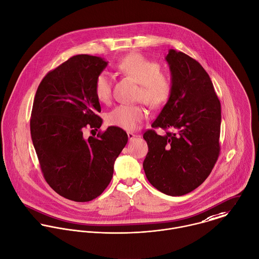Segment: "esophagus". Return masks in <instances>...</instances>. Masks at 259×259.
I'll return each instance as SVG.
<instances>
[{"instance_id":"esophagus-1","label":"esophagus","mask_w":259,"mask_h":259,"mask_svg":"<svg viewBox=\"0 0 259 259\" xmlns=\"http://www.w3.org/2000/svg\"><path fill=\"white\" fill-rule=\"evenodd\" d=\"M127 137H128V140H130V141H133V140H134V139H135L137 136H136L134 133H131V132H128V133H127Z\"/></svg>"}]
</instances>
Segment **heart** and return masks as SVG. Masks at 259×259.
<instances>
[{"label":"heart","mask_w":259,"mask_h":259,"mask_svg":"<svg viewBox=\"0 0 259 259\" xmlns=\"http://www.w3.org/2000/svg\"><path fill=\"white\" fill-rule=\"evenodd\" d=\"M117 68L122 73L132 76L141 89L138 98L151 107L165 104L172 92V81L167 74L161 72V65L142 54H130L117 63ZM94 92L97 99L107 102L111 96V76L108 72H100L94 83ZM146 110L141 105L119 104L106 115L108 124L125 131H134L145 118Z\"/></svg>","instance_id":"b5f03b06"}]
</instances>
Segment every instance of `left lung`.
Here are the masks:
<instances>
[{
  "mask_svg": "<svg viewBox=\"0 0 259 259\" xmlns=\"http://www.w3.org/2000/svg\"><path fill=\"white\" fill-rule=\"evenodd\" d=\"M166 60L172 92L152 127L144 134L149 152L143 167L149 182L170 196L199 187L219 157L221 104L202 65L183 52L170 49ZM172 129V132H168Z\"/></svg>",
  "mask_w": 259,
  "mask_h": 259,
  "instance_id": "obj_1",
  "label": "left lung"
}]
</instances>
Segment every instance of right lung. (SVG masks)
I'll list each match as a JSON object with an SVG mask.
<instances>
[{
	"label": "right lung",
	"instance_id": "1",
	"mask_svg": "<svg viewBox=\"0 0 259 259\" xmlns=\"http://www.w3.org/2000/svg\"><path fill=\"white\" fill-rule=\"evenodd\" d=\"M106 65L97 56H73L45 75L33 101L30 131L41 171L56 193L75 202L91 201L105 190L127 143L117 126L83 137L84 128L97 131L102 123L94 83Z\"/></svg>",
	"mask_w": 259,
	"mask_h": 259
}]
</instances>
